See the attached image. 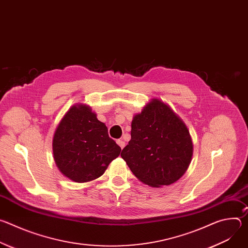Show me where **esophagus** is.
Returning a JSON list of instances; mask_svg holds the SVG:
<instances>
[{
	"label": "esophagus",
	"mask_w": 248,
	"mask_h": 248,
	"mask_svg": "<svg viewBox=\"0 0 248 248\" xmlns=\"http://www.w3.org/2000/svg\"><path fill=\"white\" fill-rule=\"evenodd\" d=\"M117 143L119 144V146H120L122 149L125 146V142H124V140H122V139H118V140H117Z\"/></svg>",
	"instance_id": "1"
}]
</instances>
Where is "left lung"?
<instances>
[{"label":"left lung","instance_id":"1","mask_svg":"<svg viewBox=\"0 0 248 248\" xmlns=\"http://www.w3.org/2000/svg\"><path fill=\"white\" fill-rule=\"evenodd\" d=\"M130 133L121 156L139 181L160 187L182 178L191 161L192 141L169 106L153 99L134 116Z\"/></svg>","mask_w":248,"mask_h":248}]
</instances>
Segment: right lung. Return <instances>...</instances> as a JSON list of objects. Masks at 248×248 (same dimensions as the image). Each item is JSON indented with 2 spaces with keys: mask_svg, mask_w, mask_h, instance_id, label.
Wrapping results in <instances>:
<instances>
[{
  "mask_svg": "<svg viewBox=\"0 0 248 248\" xmlns=\"http://www.w3.org/2000/svg\"><path fill=\"white\" fill-rule=\"evenodd\" d=\"M121 150L107 126L86 105L73 106L54 134L55 162L62 173L76 183L99 178Z\"/></svg>",
  "mask_w": 248,
  "mask_h": 248,
  "instance_id": "1",
  "label": "right lung"
}]
</instances>
